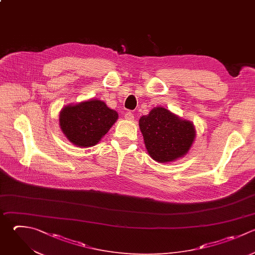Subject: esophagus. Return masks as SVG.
<instances>
[{
    "label": "esophagus",
    "instance_id": "obj_1",
    "mask_svg": "<svg viewBox=\"0 0 255 255\" xmlns=\"http://www.w3.org/2000/svg\"><path fill=\"white\" fill-rule=\"evenodd\" d=\"M133 114L132 113H130V112H127L126 114H125V119L127 120V121H132L133 120Z\"/></svg>",
    "mask_w": 255,
    "mask_h": 255
}]
</instances>
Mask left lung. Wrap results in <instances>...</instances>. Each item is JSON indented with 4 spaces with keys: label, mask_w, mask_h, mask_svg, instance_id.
I'll list each match as a JSON object with an SVG mask.
<instances>
[{
    "label": "left lung",
    "mask_w": 255,
    "mask_h": 255,
    "mask_svg": "<svg viewBox=\"0 0 255 255\" xmlns=\"http://www.w3.org/2000/svg\"><path fill=\"white\" fill-rule=\"evenodd\" d=\"M138 126L148 154L160 163L186 155L196 136L192 122L162 107L153 108L147 116H142Z\"/></svg>",
    "instance_id": "obj_1"
}]
</instances>
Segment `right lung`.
<instances>
[{
  "instance_id": "obj_1",
  "label": "right lung",
  "mask_w": 255,
  "mask_h": 255,
  "mask_svg": "<svg viewBox=\"0 0 255 255\" xmlns=\"http://www.w3.org/2000/svg\"><path fill=\"white\" fill-rule=\"evenodd\" d=\"M119 119V114L105 102L91 99L65 106L59 116L63 133L78 147H91L100 142Z\"/></svg>"
}]
</instances>
